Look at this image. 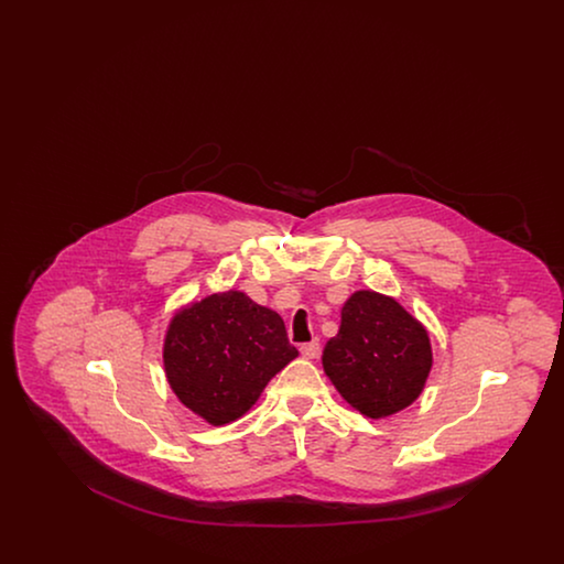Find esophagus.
<instances>
[{"mask_svg": "<svg viewBox=\"0 0 564 564\" xmlns=\"http://www.w3.org/2000/svg\"><path fill=\"white\" fill-rule=\"evenodd\" d=\"M300 352H302V357H306V359H317L319 352H322V345H319V340L306 343V345L300 347Z\"/></svg>", "mask_w": 564, "mask_h": 564, "instance_id": "34e87169", "label": "esophagus"}]
</instances>
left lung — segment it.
Segmentation results:
<instances>
[{
	"instance_id": "8db88e82",
	"label": "left lung",
	"mask_w": 564,
	"mask_h": 564,
	"mask_svg": "<svg viewBox=\"0 0 564 564\" xmlns=\"http://www.w3.org/2000/svg\"><path fill=\"white\" fill-rule=\"evenodd\" d=\"M340 329L323 349V370L347 402L384 419L414 402L427 382L430 334L400 302L361 290L340 313Z\"/></svg>"
}]
</instances>
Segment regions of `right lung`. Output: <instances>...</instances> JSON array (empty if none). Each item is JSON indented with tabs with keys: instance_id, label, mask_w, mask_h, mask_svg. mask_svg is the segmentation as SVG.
<instances>
[{
	"instance_id": "right-lung-1",
	"label": "right lung",
	"mask_w": 564,
	"mask_h": 564,
	"mask_svg": "<svg viewBox=\"0 0 564 564\" xmlns=\"http://www.w3.org/2000/svg\"><path fill=\"white\" fill-rule=\"evenodd\" d=\"M295 357L283 319L235 290L177 311L162 347L173 393L214 427L241 419Z\"/></svg>"
}]
</instances>
